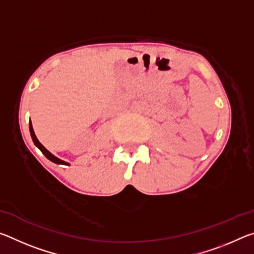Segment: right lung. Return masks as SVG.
<instances>
[{
    "mask_svg": "<svg viewBox=\"0 0 254 254\" xmlns=\"http://www.w3.org/2000/svg\"><path fill=\"white\" fill-rule=\"evenodd\" d=\"M29 128H30V134H31V137H32V141H33L34 145H36L37 148L40 149V151L45 154V157H46L47 159H49L50 161L57 163V165H66V166H69V163L66 162V161H64V160H62V159H59V158H57L56 156H54L53 153H51L50 151H48V150H47V149L44 147V145H42V144L39 142V140L37 139L36 134H34V131H33L31 121H30V123H29Z\"/></svg>",
    "mask_w": 254,
    "mask_h": 254,
    "instance_id": "right-lung-1",
    "label": "right lung"
}]
</instances>
